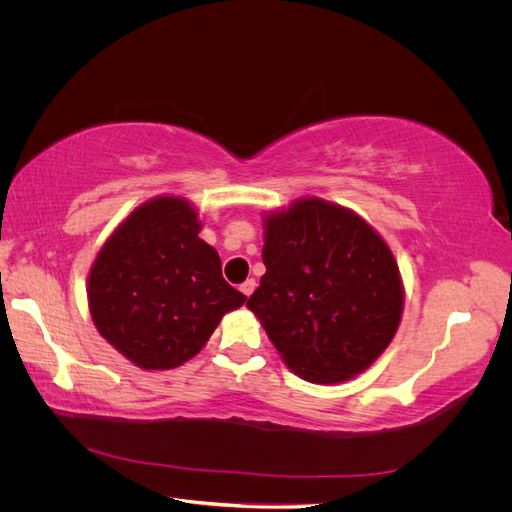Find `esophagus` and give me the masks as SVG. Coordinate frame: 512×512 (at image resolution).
Masks as SVG:
<instances>
[{
	"label": "esophagus",
	"mask_w": 512,
	"mask_h": 512,
	"mask_svg": "<svg viewBox=\"0 0 512 512\" xmlns=\"http://www.w3.org/2000/svg\"><path fill=\"white\" fill-rule=\"evenodd\" d=\"M254 290H256V280H254V277H250V280H245L241 284V292L245 294V297H252Z\"/></svg>",
	"instance_id": "esophagus-1"
}]
</instances>
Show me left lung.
Segmentation results:
<instances>
[{
    "label": "left lung",
    "instance_id": "left-lung-1",
    "mask_svg": "<svg viewBox=\"0 0 512 512\" xmlns=\"http://www.w3.org/2000/svg\"><path fill=\"white\" fill-rule=\"evenodd\" d=\"M265 226L267 273L247 307L294 374L318 384L361 374L391 344L404 307L389 245L320 198L267 215Z\"/></svg>",
    "mask_w": 512,
    "mask_h": 512
}]
</instances>
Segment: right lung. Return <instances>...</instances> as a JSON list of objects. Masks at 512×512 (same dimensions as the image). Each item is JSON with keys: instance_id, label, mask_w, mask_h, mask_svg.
<instances>
[{"instance_id": "add662e5", "label": "right lung", "mask_w": 512, "mask_h": 512, "mask_svg": "<svg viewBox=\"0 0 512 512\" xmlns=\"http://www.w3.org/2000/svg\"><path fill=\"white\" fill-rule=\"evenodd\" d=\"M196 211L162 196L130 213L89 273V312L100 335L143 369H170L207 344L247 297L222 277L218 252L198 237Z\"/></svg>"}]
</instances>
